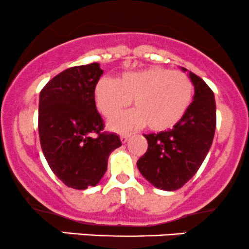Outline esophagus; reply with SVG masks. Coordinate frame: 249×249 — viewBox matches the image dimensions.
I'll return each mask as SVG.
<instances>
[{"label": "esophagus", "mask_w": 249, "mask_h": 249, "mask_svg": "<svg viewBox=\"0 0 249 249\" xmlns=\"http://www.w3.org/2000/svg\"><path fill=\"white\" fill-rule=\"evenodd\" d=\"M130 137H131V133H124V135L120 136V142H122V143H126L127 139Z\"/></svg>", "instance_id": "34e87169"}]
</instances>
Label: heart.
I'll use <instances>...</instances> for the list:
<instances>
[{
    "label": "heart",
    "instance_id": "heart-1",
    "mask_svg": "<svg viewBox=\"0 0 249 249\" xmlns=\"http://www.w3.org/2000/svg\"><path fill=\"white\" fill-rule=\"evenodd\" d=\"M193 97L189 76L158 66L124 73L117 80L103 78L94 87L95 105L107 119L124 111L133 100L135 110L110 123L111 129L117 131L146 124L152 131L171 129L189 110Z\"/></svg>",
    "mask_w": 249,
    "mask_h": 249
}]
</instances>
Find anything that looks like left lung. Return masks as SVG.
<instances>
[{"label": "left lung", "mask_w": 249, "mask_h": 249, "mask_svg": "<svg viewBox=\"0 0 249 249\" xmlns=\"http://www.w3.org/2000/svg\"><path fill=\"white\" fill-rule=\"evenodd\" d=\"M189 78L195 94L184 117L171 130L144 135L147 150L138 160V170L158 189L177 190L189 181L203 163L215 135L214 93L200 76L189 72Z\"/></svg>", "instance_id": "1"}]
</instances>
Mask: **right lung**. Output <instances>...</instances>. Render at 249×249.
<instances>
[{"label": "right lung", "mask_w": 249, "mask_h": 249, "mask_svg": "<svg viewBox=\"0 0 249 249\" xmlns=\"http://www.w3.org/2000/svg\"><path fill=\"white\" fill-rule=\"evenodd\" d=\"M104 71L98 62L65 70L41 89L39 136L49 168L67 187L84 190L99 183L108 156L122 145L103 132L94 87Z\"/></svg>", "instance_id": "add662e5"}]
</instances>
